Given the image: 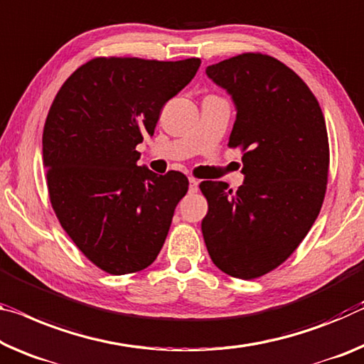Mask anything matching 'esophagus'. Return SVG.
Masks as SVG:
<instances>
[{"label":"esophagus","mask_w":364,"mask_h":364,"mask_svg":"<svg viewBox=\"0 0 364 364\" xmlns=\"http://www.w3.org/2000/svg\"><path fill=\"white\" fill-rule=\"evenodd\" d=\"M198 189H199V181L196 180V178H189V193L191 194L198 193Z\"/></svg>","instance_id":"1"}]
</instances>
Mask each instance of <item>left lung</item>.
<instances>
[{
  "instance_id": "obj_1",
  "label": "left lung",
  "mask_w": 364,
  "mask_h": 364,
  "mask_svg": "<svg viewBox=\"0 0 364 364\" xmlns=\"http://www.w3.org/2000/svg\"><path fill=\"white\" fill-rule=\"evenodd\" d=\"M232 94L228 147L243 154L245 183L233 193L203 181L209 210L203 235L212 262L252 280L284 264L319 215L328 178V137L319 102L274 56L250 51L205 69Z\"/></svg>"
}]
</instances>
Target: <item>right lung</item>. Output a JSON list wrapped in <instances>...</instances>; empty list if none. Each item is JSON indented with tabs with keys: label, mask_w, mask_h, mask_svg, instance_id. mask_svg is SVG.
I'll return each instance as SVG.
<instances>
[{
	"label": "right lung",
	"mask_w": 364,
	"mask_h": 364,
	"mask_svg": "<svg viewBox=\"0 0 364 364\" xmlns=\"http://www.w3.org/2000/svg\"><path fill=\"white\" fill-rule=\"evenodd\" d=\"M199 58L157 61L97 56L61 85L43 126L50 203L79 251L112 275L151 265L188 193L181 171L137 166L144 136L191 82Z\"/></svg>",
	"instance_id": "obj_1"
}]
</instances>
